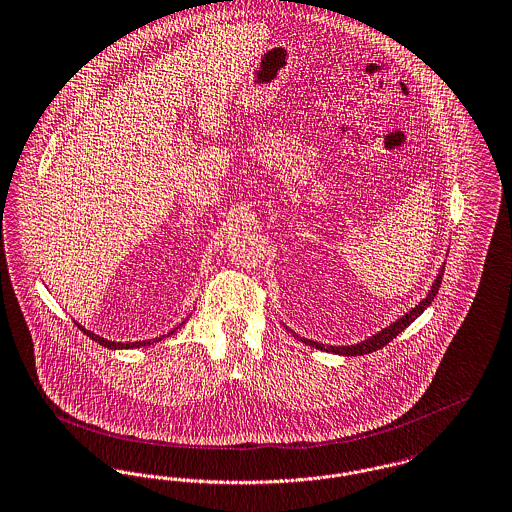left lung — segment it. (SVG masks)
Here are the masks:
<instances>
[{"mask_svg":"<svg viewBox=\"0 0 512 512\" xmlns=\"http://www.w3.org/2000/svg\"><path fill=\"white\" fill-rule=\"evenodd\" d=\"M443 272H445V265H443V269L439 272L437 280L433 282L431 292L427 294V298H425V300L420 301V305H416L410 313H406L402 319H398L396 323H392L391 327L383 329L379 334H375V336H371V338L363 340L360 344H354V346H323V344L313 342V340H307V338H301V340H303L305 344H309V346L317 348V350H325V352L340 354V356H363V354H371V352H375V350L383 348L385 344H389L394 336H398V334L404 331L410 323H414V321L420 317L421 313H423V309H425V307L433 301V298L437 296L439 286H441V280H443Z\"/></svg>","mask_w":512,"mask_h":512,"instance_id":"8db88e82","label":"left lung"}]
</instances>
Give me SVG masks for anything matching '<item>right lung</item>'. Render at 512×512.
<instances>
[{
	"label": "right lung",
	"instance_id": "add662e5",
	"mask_svg": "<svg viewBox=\"0 0 512 512\" xmlns=\"http://www.w3.org/2000/svg\"><path fill=\"white\" fill-rule=\"evenodd\" d=\"M79 329H81V331H85L83 327H79ZM85 332H87V336H91L94 342H98V344H102V346H106V348H112V350H118V348H139V346H149L152 342H158V340H160V338H154V340H143V342H112V340L100 338V336H98V334H94V332ZM172 332H170V334H172ZM164 336H166V334H164ZM164 336H162V338H164Z\"/></svg>",
	"mask_w": 512,
	"mask_h": 512
}]
</instances>
